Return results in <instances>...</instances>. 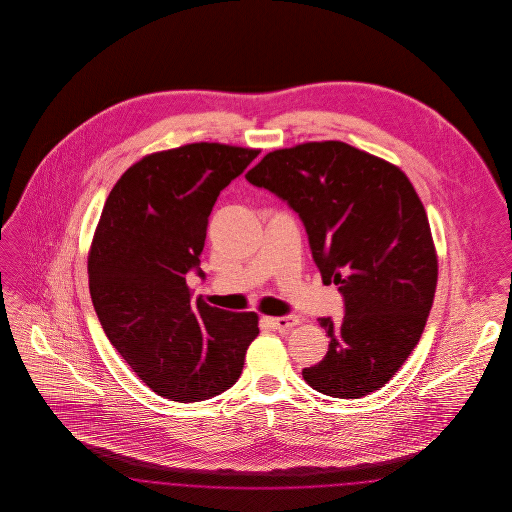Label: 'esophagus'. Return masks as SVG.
<instances>
[{
    "label": "esophagus",
    "instance_id": "34e87169",
    "mask_svg": "<svg viewBox=\"0 0 512 512\" xmlns=\"http://www.w3.org/2000/svg\"><path fill=\"white\" fill-rule=\"evenodd\" d=\"M267 322L272 326V330L288 332V330H292L293 326L299 322V318L295 317V315H288V317H270L267 318Z\"/></svg>",
    "mask_w": 512,
    "mask_h": 512
}]
</instances>
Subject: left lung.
Segmentation results:
<instances>
[{"label":"left lung","instance_id":"1","mask_svg":"<svg viewBox=\"0 0 512 512\" xmlns=\"http://www.w3.org/2000/svg\"><path fill=\"white\" fill-rule=\"evenodd\" d=\"M245 178L299 215L322 282L343 297L340 322L318 318L330 345L303 368L305 382L340 399L388 384L420 340L438 284L428 217L405 172L343 142H309L268 153Z\"/></svg>","mask_w":512,"mask_h":512}]
</instances>
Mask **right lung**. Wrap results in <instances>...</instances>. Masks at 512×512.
<instances>
[{
    "mask_svg": "<svg viewBox=\"0 0 512 512\" xmlns=\"http://www.w3.org/2000/svg\"><path fill=\"white\" fill-rule=\"evenodd\" d=\"M257 149L188 144L151 153L122 174L105 201L88 259L101 328L140 380L161 397L194 403L232 388L259 334L255 313L197 299L199 268L220 192Z\"/></svg>",
    "mask_w": 512,
    "mask_h": 512,
    "instance_id": "1",
    "label": "right lung"
}]
</instances>
